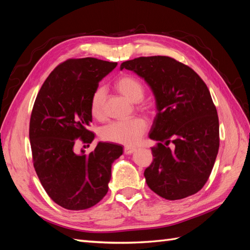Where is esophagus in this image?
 <instances>
[{"mask_svg":"<svg viewBox=\"0 0 250 250\" xmlns=\"http://www.w3.org/2000/svg\"><path fill=\"white\" fill-rule=\"evenodd\" d=\"M136 150L135 147H131V146H125L124 148V152L125 153V155H130V153L134 152Z\"/></svg>","mask_w":250,"mask_h":250,"instance_id":"34e87169","label":"esophagus"}]
</instances>
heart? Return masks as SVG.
Instances as JSON below:
<instances>
[{
    "label": "heart",
    "instance_id": "obj_1",
    "mask_svg": "<svg viewBox=\"0 0 250 250\" xmlns=\"http://www.w3.org/2000/svg\"><path fill=\"white\" fill-rule=\"evenodd\" d=\"M115 88L122 97L132 103H137L144 99L145 88L143 83L130 74H124L115 81ZM105 103V89L97 87L90 97V114L95 120H103ZM146 109V107H143ZM147 129V122L142 117H134L126 121L111 122L100 130L101 140L118 144H135Z\"/></svg>",
    "mask_w": 250,
    "mask_h": 250
}]
</instances>
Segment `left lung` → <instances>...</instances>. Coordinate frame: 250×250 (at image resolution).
<instances>
[{
    "instance_id": "8db88e82",
    "label": "left lung",
    "mask_w": 250,
    "mask_h": 250,
    "mask_svg": "<svg viewBox=\"0 0 250 250\" xmlns=\"http://www.w3.org/2000/svg\"><path fill=\"white\" fill-rule=\"evenodd\" d=\"M120 68L144 78L156 98L149 137L158 144L144 172L148 187L167 200L196 193L219 149V120L208 88L192 68L167 56L135 58Z\"/></svg>"
}]
</instances>
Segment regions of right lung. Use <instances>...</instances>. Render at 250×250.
I'll list each match as a JSON object with an SVG mask.
<instances>
[{
  "mask_svg": "<svg viewBox=\"0 0 250 250\" xmlns=\"http://www.w3.org/2000/svg\"><path fill=\"white\" fill-rule=\"evenodd\" d=\"M117 66L95 58L60 63L42 86L32 109L30 144L35 172L49 198L71 210L87 209L108 191L111 164L122 146L100 142L89 155L75 151L76 140L90 144V97Z\"/></svg>",
  "mask_w": 250,
  "mask_h": 250,
  "instance_id": "right-lung-1",
  "label": "right lung"
}]
</instances>
